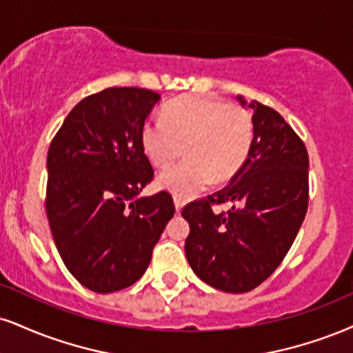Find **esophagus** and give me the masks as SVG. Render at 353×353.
<instances>
[{
	"label": "esophagus",
	"mask_w": 353,
	"mask_h": 353,
	"mask_svg": "<svg viewBox=\"0 0 353 353\" xmlns=\"http://www.w3.org/2000/svg\"><path fill=\"white\" fill-rule=\"evenodd\" d=\"M184 203H185L184 199L174 197V205H176V212H181L182 207H184Z\"/></svg>",
	"instance_id": "34e87169"
}]
</instances>
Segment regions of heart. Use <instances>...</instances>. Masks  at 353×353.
Here are the masks:
<instances>
[{
	"label": "heart",
	"instance_id": "obj_1",
	"mask_svg": "<svg viewBox=\"0 0 353 353\" xmlns=\"http://www.w3.org/2000/svg\"><path fill=\"white\" fill-rule=\"evenodd\" d=\"M141 144L156 168H168L182 154L188 158L159 176L161 189L188 199L214 182L230 181L243 168L253 144V121L236 103L202 97H181L163 110V121L148 120Z\"/></svg>",
	"mask_w": 353,
	"mask_h": 353
}]
</instances>
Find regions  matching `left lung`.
I'll use <instances>...</instances> for the list:
<instances>
[{
	"instance_id": "8db88e82",
	"label": "left lung",
	"mask_w": 353,
	"mask_h": 353,
	"mask_svg": "<svg viewBox=\"0 0 353 353\" xmlns=\"http://www.w3.org/2000/svg\"><path fill=\"white\" fill-rule=\"evenodd\" d=\"M241 105L245 100L239 97ZM253 144L230 184L188 203L185 256L215 290L248 292L281 265L309 203V156L303 139L276 110L252 101ZM232 202L227 212L211 207Z\"/></svg>"
}]
</instances>
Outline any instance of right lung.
Returning <instances> with one entry per match:
<instances>
[{"label": "right lung", "mask_w": 353, "mask_h": 353, "mask_svg": "<svg viewBox=\"0 0 353 353\" xmlns=\"http://www.w3.org/2000/svg\"><path fill=\"white\" fill-rule=\"evenodd\" d=\"M159 99L146 88H105L79 101L50 141L49 227L63 265L90 291L138 281L176 212L165 190L138 197L154 177L141 128Z\"/></svg>", "instance_id": "add662e5"}]
</instances>
